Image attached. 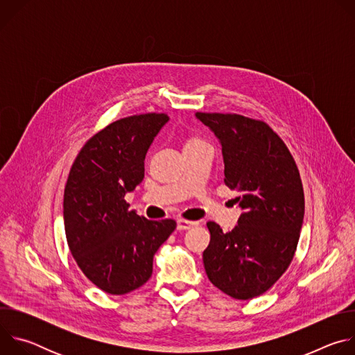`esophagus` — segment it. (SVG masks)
<instances>
[{"label": "esophagus", "instance_id": "esophagus-1", "mask_svg": "<svg viewBox=\"0 0 355 355\" xmlns=\"http://www.w3.org/2000/svg\"><path fill=\"white\" fill-rule=\"evenodd\" d=\"M198 226V222L195 220H185V219H178L177 220V229L178 230H187V229H191V227H195Z\"/></svg>", "mask_w": 355, "mask_h": 355}]
</instances>
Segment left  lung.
Returning <instances> with one entry per match:
<instances>
[{
  "mask_svg": "<svg viewBox=\"0 0 355 355\" xmlns=\"http://www.w3.org/2000/svg\"><path fill=\"white\" fill-rule=\"evenodd\" d=\"M222 146L225 182L240 195L241 215L232 232L208 222L204 251L209 281L234 299L268 291L289 267L305 215V198L293 157L264 122L236 114L196 112Z\"/></svg>",
  "mask_w": 355,
  "mask_h": 355,
  "instance_id": "obj_1",
  "label": "left lung"
}]
</instances>
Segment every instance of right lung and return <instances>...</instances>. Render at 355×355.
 <instances>
[{
	"label": "right lung",
	"mask_w": 355,
	"mask_h": 355,
	"mask_svg": "<svg viewBox=\"0 0 355 355\" xmlns=\"http://www.w3.org/2000/svg\"><path fill=\"white\" fill-rule=\"evenodd\" d=\"M168 121L166 114L116 121L84 144L70 170L63 199L67 243L85 277L107 293L146 284L155 254L175 229L171 219L140 218L125 200L143 181L147 150Z\"/></svg>",
	"instance_id": "right-lung-1"
}]
</instances>
